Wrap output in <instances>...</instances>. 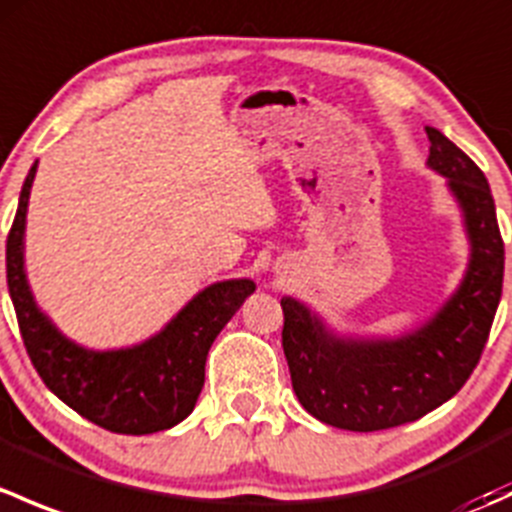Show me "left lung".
<instances>
[{
    "label": "left lung",
    "instance_id": "8db88e82",
    "mask_svg": "<svg viewBox=\"0 0 512 512\" xmlns=\"http://www.w3.org/2000/svg\"><path fill=\"white\" fill-rule=\"evenodd\" d=\"M428 165L446 175L471 240L466 277L431 322L401 339H342L302 302L282 297L292 389L314 418L344 431L416 421L461 391L488 342L503 292L505 247L483 170L426 126Z\"/></svg>",
    "mask_w": 512,
    "mask_h": 512
}]
</instances>
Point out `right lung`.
<instances>
[{
	"mask_svg": "<svg viewBox=\"0 0 512 512\" xmlns=\"http://www.w3.org/2000/svg\"><path fill=\"white\" fill-rule=\"evenodd\" d=\"M34 175L36 163L22 185L7 237V285L36 374L66 406L106 431L143 436L175 426L195 409L210 347L247 294L255 292V282L210 285L163 332L136 347L116 352L79 347L36 307L24 272V225Z\"/></svg>",
	"mask_w": 512,
	"mask_h": 512,
	"instance_id": "obj_1",
	"label": "right lung"
}]
</instances>
